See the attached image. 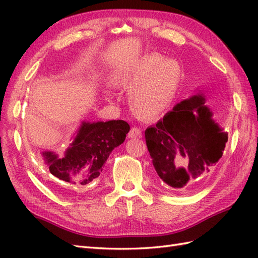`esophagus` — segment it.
<instances>
[{
	"mask_svg": "<svg viewBox=\"0 0 258 258\" xmlns=\"http://www.w3.org/2000/svg\"><path fill=\"white\" fill-rule=\"evenodd\" d=\"M130 139H140L142 137V130L139 127H132L128 133Z\"/></svg>",
	"mask_w": 258,
	"mask_h": 258,
	"instance_id": "esophagus-1",
	"label": "esophagus"
}]
</instances>
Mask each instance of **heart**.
<instances>
[{"label": "heart", "mask_w": 258, "mask_h": 258, "mask_svg": "<svg viewBox=\"0 0 258 258\" xmlns=\"http://www.w3.org/2000/svg\"><path fill=\"white\" fill-rule=\"evenodd\" d=\"M181 68L173 59L149 53L132 62L114 76L117 87L128 88L131 106L145 118H153L167 110L176 93Z\"/></svg>", "instance_id": "heart-1"}]
</instances>
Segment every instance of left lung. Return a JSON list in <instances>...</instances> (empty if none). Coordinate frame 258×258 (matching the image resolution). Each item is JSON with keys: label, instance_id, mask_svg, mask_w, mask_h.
Returning <instances> with one entry per match:
<instances>
[{"label": "left lung", "instance_id": "left-lung-1", "mask_svg": "<svg viewBox=\"0 0 258 258\" xmlns=\"http://www.w3.org/2000/svg\"><path fill=\"white\" fill-rule=\"evenodd\" d=\"M205 103L203 94L183 100L145 131L155 170L171 188L182 189L223 155L227 134Z\"/></svg>", "mask_w": 258, "mask_h": 258}]
</instances>
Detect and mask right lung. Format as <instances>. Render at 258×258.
Returning a JSON list of instances; mask_svg holds the SVG:
<instances>
[{"instance_id": "right-lung-1", "label": "right lung", "mask_w": 258, "mask_h": 258, "mask_svg": "<svg viewBox=\"0 0 258 258\" xmlns=\"http://www.w3.org/2000/svg\"><path fill=\"white\" fill-rule=\"evenodd\" d=\"M128 132L130 125L122 119L83 122L64 157L59 158L51 152L43 153V156L52 176L73 187H86L100 176L110 154L125 141Z\"/></svg>"}]
</instances>
